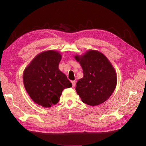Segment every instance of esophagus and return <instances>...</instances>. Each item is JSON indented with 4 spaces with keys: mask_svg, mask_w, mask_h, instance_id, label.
<instances>
[{
    "mask_svg": "<svg viewBox=\"0 0 146 146\" xmlns=\"http://www.w3.org/2000/svg\"><path fill=\"white\" fill-rule=\"evenodd\" d=\"M71 83L72 84V87H74L76 86V81L74 80V81H71Z\"/></svg>",
    "mask_w": 146,
    "mask_h": 146,
    "instance_id": "34e87169",
    "label": "esophagus"
}]
</instances>
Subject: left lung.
<instances>
[{"mask_svg":"<svg viewBox=\"0 0 146 146\" xmlns=\"http://www.w3.org/2000/svg\"><path fill=\"white\" fill-rule=\"evenodd\" d=\"M74 58L82 66L83 77L76 90L83 103L96 106L109 99L116 87L117 74L107 57L98 50H90Z\"/></svg>","mask_w":146,"mask_h":146,"instance_id":"8db88e82","label":"left lung"}]
</instances>
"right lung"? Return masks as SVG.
I'll use <instances>...</instances> for the list:
<instances>
[{
    "instance_id": "1",
    "label": "right lung",
    "mask_w": 146,
    "mask_h": 146,
    "mask_svg": "<svg viewBox=\"0 0 146 146\" xmlns=\"http://www.w3.org/2000/svg\"><path fill=\"white\" fill-rule=\"evenodd\" d=\"M61 58L58 51H44L25 68L24 85L35 104L50 108L58 102L63 90L72 87V83L58 68Z\"/></svg>"
}]
</instances>
